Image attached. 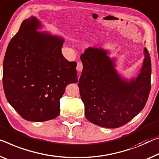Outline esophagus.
<instances>
[{"label": "esophagus", "mask_w": 159, "mask_h": 159, "mask_svg": "<svg viewBox=\"0 0 159 159\" xmlns=\"http://www.w3.org/2000/svg\"><path fill=\"white\" fill-rule=\"evenodd\" d=\"M83 69V65L81 62H78L77 65V70L79 72H81Z\"/></svg>", "instance_id": "esophagus-1"}]
</instances>
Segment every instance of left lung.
Listing matches in <instances>:
<instances>
[{
	"label": "left lung",
	"instance_id": "obj_1",
	"mask_svg": "<svg viewBox=\"0 0 159 159\" xmlns=\"http://www.w3.org/2000/svg\"><path fill=\"white\" fill-rule=\"evenodd\" d=\"M100 48H88L80 56L83 70L78 86L88 121L106 128L127 124L146 105L151 90V63L144 61L136 80L126 82L117 74L113 60Z\"/></svg>",
	"mask_w": 159,
	"mask_h": 159
}]
</instances>
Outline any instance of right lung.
<instances>
[{
    "label": "right lung",
    "mask_w": 159,
    "mask_h": 159,
    "mask_svg": "<svg viewBox=\"0 0 159 159\" xmlns=\"http://www.w3.org/2000/svg\"><path fill=\"white\" fill-rule=\"evenodd\" d=\"M35 17L23 20L8 44L3 84L8 102L24 119L45 121L59 115L65 87L76 83L77 62L62 54L64 40L36 31Z\"/></svg>",
    "instance_id": "1"
}]
</instances>
